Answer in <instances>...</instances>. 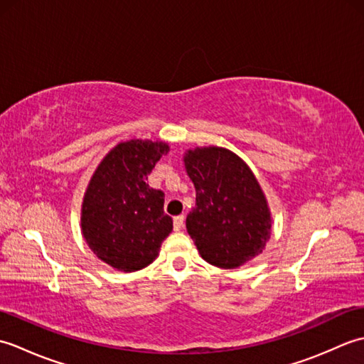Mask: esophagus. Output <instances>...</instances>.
Segmentation results:
<instances>
[{"mask_svg":"<svg viewBox=\"0 0 364 364\" xmlns=\"http://www.w3.org/2000/svg\"><path fill=\"white\" fill-rule=\"evenodd\" d=\"M184 225V215H176V218L173 219V230L175 231H180Z\"/></svg>","mask_w":364,"mask_h":364,"instance_id":"esophagus-1","label":"esophagus"}]
</instances>
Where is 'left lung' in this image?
<instances>
[{
    "instance_id": "8db88e82",
    "label": "left lung",
    "mask_w": 364,
    "mask_h": 364,
    "mask_svg": "<svg viewBox=\"0 0 364 364\" xmlns=\"http://www.w3.org/2000/svg\"><path fill=\"white\" fill-rule=\"evenodd\" d=\"M197 192L188 233L206 262L236 269L266 249L272 214L252 168L223 146H196L183 154Z\"/></svg>"
}]
</instances>
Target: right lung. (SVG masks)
I'll list each match as a JSON object with an SVG mask.
<instances>
[{
	"mask_svg": "<svg viewBox=\"0 0 364 364\" xmlns=\"http://www.w3.org/2000/svg\"><path fill=\"white\" fill-rule=\"evenodd\" d=\"M168 144L150 139L119 142L100 161L81 203V233L98 259L120 272H136L158 258L173 222L164 192L146 184Z\"/></svg>",
	"mask_w": 364,
	"mask_h": 364,
	"instance_id": "add662e5",
	"label": "right lung"
}]
</instances>
